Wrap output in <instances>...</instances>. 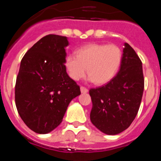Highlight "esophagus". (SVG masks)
Here are the masks:
<instances>
[{
    "instance_id": "34e87169",
    "label": "esophagus",
    "mask_w": 161,
    "mask_h": 161,
    "mask_svg": "<svg viewBox=\"0 0 161 161\" xmlns=\"http://www.w3.org/2000/svg\"><path fill=\"white\" fill-rule=\"evenodd\" d=\"M80 91H81V93H88V89L87 88H85V87H84V86H80Z\"/></svg>"
}]
</instances>
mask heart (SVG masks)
Returning <instances> with one entry per match:
<instances>
[{
  "instance_id": "obj_1",
  "label": "heart",
  "mask_w": 161,
  "mask_h": 161,
  "mask_svg": "<svg viewBox=\"0 0 161 161\" xmlns=\"http://www.w3.org/2000/svg\"><path fill=\"white\" fill-rule=\"evenodd\" d=\"M122 59L123 52L117 45L91 43L79 48L76 56L68 55L64 64L70 77L75 80L83 78L87 68L89 80L103 85L116 75Z\"/></svg>"
}]
</instances>
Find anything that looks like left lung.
I'll list each match as a JSON object with an SVG mask.
<instances>
[{"instance_id":"left-lung-1","label":"left lung","mask_w":161,"mask_h":161,"mask_svg":"<svg viewBox=\"0 0 161 161\" xmlns=\"http://www.w3.org/2000/svg\"><path fill=\"white\" fill-rule=\"evenodd\" d=\"M143 89L142 62L126 42L117 75L106 85L89 90L92 123L107 135H117L128 128L139 111Z\"/></svg>"}]
</instances>
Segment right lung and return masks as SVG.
Returning a JSON list of instances; mask_svg holds the SVG:
<instances>
[{
    "mask_svg": "<svg viewBox=\"0 0 161 161\" xmlns=\"http://www.w3.org/2000/svg\"><path fill=\"white\" fill-rule=\"evenodd\" d=\"M67 37L48 35L22 58L15 85V104L31 130L47 134L61 123L71 101L80 94L64 65Z\"/></svg>",
    "mask_w": 161,
    "mask_h": 161,
    "instance_id": "right-lung-1",
    "label": "right lung"
}]
</instances>
